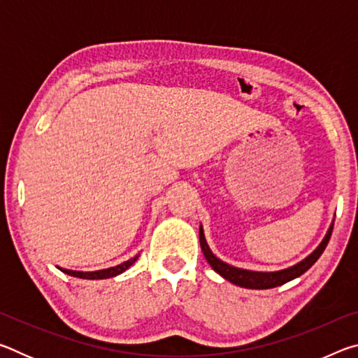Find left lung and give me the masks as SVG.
I'll list each match as a JSON object with an SVG mask.
<instances>
[{
  "label": "left lung",
  "instance_id": "1",
  "mask_svg": "<svg viewBox=\"0 0 358 358\" xmlns=\"http://www.w3.org/2000/svg\"><path fill=\"white\" fill-rule=\"evenodd\" d=\"M331 230H333V224L327 232L325 238L322 240V243L317 246V250L313 254H310L305 260H301L300 264H296L290 268L281 270V271H271V273H262V271H250V270H241V268H235L232 265H227L226 262L217 259L213 252L210 251V248L205 241L203 237V230L202 227L199 229V240H201V248L203 251V256L207 259V262L211 265L216 273H220L224 280L230 281L232 284H237L240 287L245 289H273L278 286H282L289 281L295 280V278L301 276L308 268H311L314 262L320 257V254L324 252L325 246L329 245V240L331 237Z\"/></svg>",
  "mask_w": 358,
  "mask_h": 358
}]
</instances>
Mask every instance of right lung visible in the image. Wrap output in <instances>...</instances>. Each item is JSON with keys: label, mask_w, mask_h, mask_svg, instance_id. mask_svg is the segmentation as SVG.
I'll use <instances>...</instances> for the list:
<instances>
[{"label": "right lung", "mask_w": 358, "mask_h": 358, "mask_svg": "<svg viewBox=\"0 0 358 358\" xmlns=\"http://www.w3.org/2000/svg\"><path fill=\"white\" fill-rule=\"evenodd\" d=\"M138 256H136L134 259L128 260V262H123L117 266H112V268H107V270H99V271H87V273H83V271H71V270H62L63 273L69 275V276H74V278H82V280H106V278H113L120 273H123L124 270H128L129 266L136 262Z\"/></svg>", "instance_id": "obj_1"}]
</instances>
